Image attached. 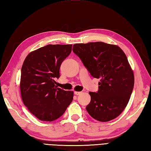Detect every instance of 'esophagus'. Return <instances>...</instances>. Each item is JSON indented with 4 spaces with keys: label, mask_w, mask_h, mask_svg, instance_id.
<instances>
[{
    "label": "esophagus",
    "mask_w": 151,
    "mask_h": 151,
    "mask_svg": "<svg viewBox=\"0 0 151 151\" xmlns=\"http://www.w3.org/2000/svg\"><path fill=\"white\" fill-rule=\"evenodd\" d=\"M81 93H82V92H81V91H74V94L76 95H79Z\"/></svg>",
    "instance_id": "34e87169"
}]
</instances>
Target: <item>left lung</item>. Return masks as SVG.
I'll return each instance as SVG.
<instances>
[{
	"label": "left lung",
	"instance_id": "left-lung-1",
	"mask_svg": "<svg viewBox=\"0 0 151 151\" xmlns=\"http://www.w3.org/2000/svg\"><path fill=\"white\" fill-rule=\"evenodd\" d=\"M73 47L90 74L101 79L97 93L89 92L88 113L100 122L115 119L126 108L134 87V73L126 55L119 46L101 42Z\"/></svg>",
	"mask_w": 151,
	"mask_h": 151
}]
</instances>
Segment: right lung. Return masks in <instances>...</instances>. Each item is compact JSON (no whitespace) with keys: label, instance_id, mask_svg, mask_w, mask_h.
I'll return each mask as SVG.
<instances>
[{"label":"right lung","instance_id":"add662e5","mask_svg":"<svg viewBox=\"0 0 151 151\" xmlns=\"http://www.w3.org/2000/svg\"><path fill=\"white\" fill-rule=\"evenodd\" d=\"M72 45H47L29 53L21 70L20 88L24 105L36 118L52 122L63 115L73 100V91L55 85L62 62Z\"/></svg>","mask_w":151,"mask_h":151}]
</instances>
